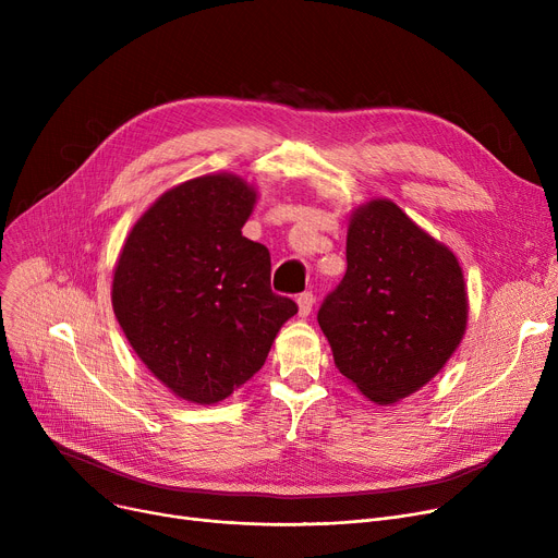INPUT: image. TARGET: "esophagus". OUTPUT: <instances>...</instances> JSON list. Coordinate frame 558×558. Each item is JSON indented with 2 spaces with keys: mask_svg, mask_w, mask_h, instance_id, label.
Segmentation results:
<instances>
[{
  "mask_svg": "<svg viewBox=\"0 0 558 558\" xmlns=\"http://www.w3.org/2000/svg\"><path fill=\"white\" fill-rule=\"evenodd\" d=\"M296 303H299V314L307 316L312 312V305H314V294H312V291H303V294H299Z\"/></svg>",
  "mask_w": 558,
  "mask_h": 558,
  "instance_id": "34e87169",
  "label": "esophagus"
}]
</instances>
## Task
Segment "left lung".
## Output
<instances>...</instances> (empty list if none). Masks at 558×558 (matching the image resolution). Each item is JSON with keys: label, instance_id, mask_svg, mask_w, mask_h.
<instances>
[{"label": "left lung", "instance_id": "obj_1", "mask_svg": "<svg viewBox=\"0 0 558 558\" xmlns=\"http://www.w3.org/2000/svg\"><path fill=\"white\" fill-rule=\"evenodd\" d=\"M345 262L318 326L339 373L389 404L427 385L457 350L468 318L463 274L448 246L387 198L355 210Z\"/></svg>", "mask_w": 558, "mask_h": 558}]
</instances>
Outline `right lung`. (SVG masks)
Masks as SVG:
<instances>
[{
  "mask_svg": "<svg viewBox=\"0 0 558 558\" xmlns=\"http://www.w3.org/2000/svg\"><path fill=\"white\" fill-rule=\"evenodd\" d=\"M255 192L230 173L165 192L133 226L112 278V310L175 396L215 404L251 379L299 305L271 291V255L242 226Z\"/></svg>",
  "mask_w": 558,
  "mask_h": 558,
  "instance_id": "1",
  "label": "right lung"
}]
</instances>
